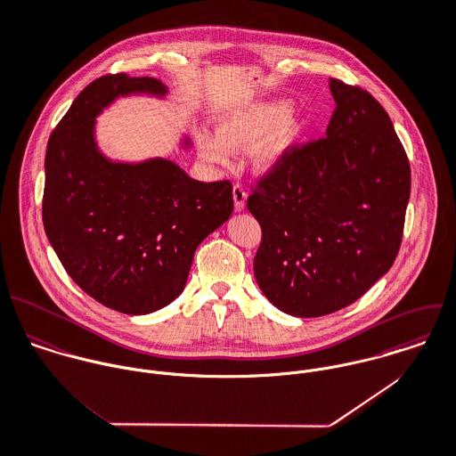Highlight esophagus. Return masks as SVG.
<instances>
[{"label": "esophagus", "instance_id": "esophagus-1", "mask_svg": "<svg viewBox=\"0 0 456 456\" xmlns=\"http://www.w3.org/2000/svg\"><path fill=\"white\" fill-rule=\"evenodd\" d=\"M232 194H233L235 210H237V212H242V210H244V207H246V200H248V192H246V189H244L242 185L235 183V185H233Z\"/></svg>", "mask_w": 456, "mask_h": 456}]
</instances>
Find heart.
<instances>
[{
	"label": "heart",
	"instance_id": "1",
	"mask_svg": "<svg viewBox=\"0 0 456 456\" xmlns=\"http://www.w3.org/2000/svg\"><path fill=\"white\" fill-rule=\"evenodd\" d=\"M292 111V102L274 101L228 113L219 118L217 134L203 131L196 136L198 152L208 162L224 164L232 152L255 145L281 125L255 153L256 167L260 171H273L285 160L303 131V124L297 118L288 120Z\"/></svg>",
	"mask_w": 456,
	"mask_h": 456
}]
</instances>
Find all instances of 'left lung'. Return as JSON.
<instances>
[{
	"instance_id": "8db88e82",
	"label": "left lung",
	"mask_w": 456,
	"mask_h": 456,
	"mask_svg": "<svg viewBox=\"0 0 456 456\" xmlns=\"http://www.w3.org/2000/svg\"><path fill=\"white\" fill-rule=\"evenodd\" d=\"M336 110L325 138L294 149L248 200L262 226L255 278L287 314L334 313L395 264L411 166L386 110L329 79Z\"/></svg>"
}]
</instances>
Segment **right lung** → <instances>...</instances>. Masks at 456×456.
<instances>
[{"label": "right lung", "instance_id": "add662e5", "mask_svg": "<svg viewBox=\"0 0 456 456\" xmlns=\"http://www.w3.org/2000/svg\"><path fill=\"white\" fill-rule=\"evenodd\" d=\"M166 95L153 77L104 76L76 97L45 151V235L81 290L127 314L173 303L196 248L233 212L226 180L198 182L169 159L118 160L99 147L104 110L126 97ZM191 145L178 140L180 151Z\"/></svg>", "mask_w": 456, "mask_h": 456}]
</instances>
